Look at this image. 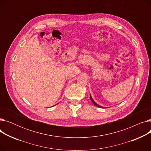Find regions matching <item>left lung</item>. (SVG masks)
Here are the masks:
<instances>
[{
  "label": "left lung",
  "mask_w": 151,
  "mask_h": 151,
  "mask_svg": "<svg viewBox=\"0 0 151 151\" xmlns=\"http://www.w3.org/2000/svg\"><path fill=\"white\" fill-rule=\"evenodd\" d=\"M91 101H92V103H93V104L95 105H96V106H97V107H99V108H102V106H100V105H99L98 104H96V102H95L94 101H93V100L92 99V97L91 96Z\"/></svg>",
  "instance_id": "8db88e82"
}]
</instances>
